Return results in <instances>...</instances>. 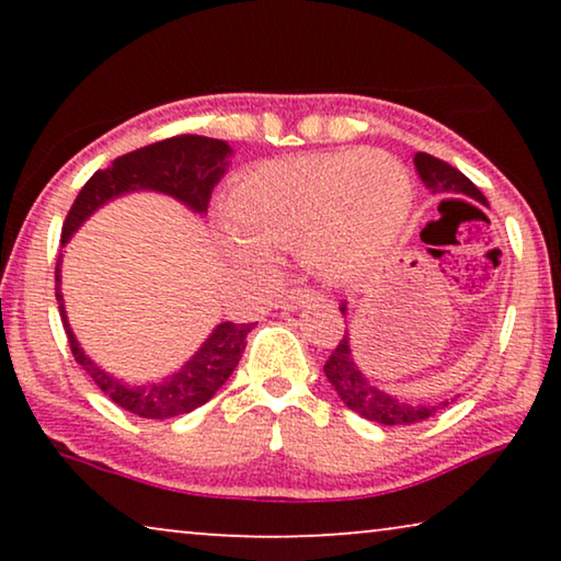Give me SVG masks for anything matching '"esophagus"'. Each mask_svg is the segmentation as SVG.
Returning <instances> with one entry per match:
<instances>
[{"mask_svg":"<svg viewBox=\"0 0 561 561\" xmlns=\"http://www.w3.org/2000/svg\"><path fill=\"white\" fill-rule=\"evenodd\" d=\"M313 301H324V296H321L319 290L304 286V288H290L288 294L283 296L280 306H283V309H288V311H296V309H301V306L313 304Z\"/></svg>","mask_w":561,"mask_h":561,"instance_id":"obj_1","label":"esophagus"}]
</instances>
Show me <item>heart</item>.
I'll use <instances>...</instances> for the list:
<instances>
[{"label": "heart", "instance_id": "b5f03b06", "mask_svg": "<svg viewBox=\"0 0 561 561\" xmlns=\"http://www.w3.org/2000/svg\"><path fill=\"white\" fill-rule=\"evenodd\" d=\"M411 179L382 152L340 150L244 171L232 183L227 211L255 241L227 234L229 250L304 252L327 280L373 273L401 240L411 214Z\"/></svg>", "mask_w": 561, "mask_h": 561}]
</instances>
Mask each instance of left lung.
<instances>
[{
	"instance_id": "8db88e82",
	"label": "left lung",
	"mask_w": 561,
	"mask_h": 561,
	"mask_svg": "<svg viewBox=\"0 0 561 561\" xmlns=\"http://www.w3.org/2000/svg\"><path fill=\"white\" fill-rule=\"evenodd\" d=\"M416 163V171L421 175V181L426 183L434 194H457V196H470L474 202L488 204V198L480 194V188L467 179L465 173H459L455 165L444 163V160L428 156V152H416L413 158ZM449 202V198H447ZM451 202H465V198H451ZM444 204V202H442ZM342 317L347 313V306L342 304ZM324 373L332 388L336 390V396L342 398V403L352 409L359 416L367 421H375V424H386V426H401V424H419L428 416H434L436 411L444 409L449 401L436 403V405H424V403H405L398 401V398L382 393V390L365 378L359 373V367L355 365L350 352V336L344 334L336 350L329 355Z\"/></svg>"
}]
</instances>
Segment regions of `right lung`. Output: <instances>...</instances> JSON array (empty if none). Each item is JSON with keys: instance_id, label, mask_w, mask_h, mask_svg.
I'll return each mask as SVG.
<instances>
[{"instance_id": "right-lung-1", "label": "right lung", "mask_w": 561, "mask_h": 561, "mask_svg": "<svg viewBox=\"0 0 561 561\" xmlns=\"http://www.w3.org/2000/svg\"><path fill=\"white\" fill-rule=\"evenodd\" d=\"M229 156H232V148L227 142L214 140V137L175 135L168 137V140L145 145V148L127 152V156L114 158L110 165L96 171L83 183L73 206L68 209L60 242L66 244L68 237L83 225V219H89V214H94L110 198L129 194V191L137 188L163 191V194L175 196L194 211L204 214L206 206H209L214 186H217L227 171ZM56 298L60 321H64L68 336V347L73 352L76 363L87 370V375H91V380L102 388V393L110 396L119 409L135 413L140 419H175L204 405L225 386L229 375L234 373L244 352V344H248V334L255 327L225 321V324L214 329L209 340L204 342V347L181 367V373L171 375L163 382L133 388L114 380L104 370H99L83 355L79 342H76L64 304H60L64 301V296H60V257L56 263Z\"/></svg>"}]
</instances>
